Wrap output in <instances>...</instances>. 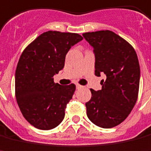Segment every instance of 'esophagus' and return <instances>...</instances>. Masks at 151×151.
<instances>
[{"instance_id": "obj_1", "label": "esophagus", "mask_w": 151, "mask_h": 151, "mask_svg": "<svg viewBox=\"0 0 151 151\" xmlns=\"http://www.w3.org/2000/svg\"><path fill=\"white\" fill-rule=\"evenodd\" d=\"M81 88H82V86H81V85H78V84H77V85H76V89H81Z\"/></svg>"}]
</instances>
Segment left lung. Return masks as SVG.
Wrapping results in <instances>:
<instances>
[{
  "instance_id": "obj_1",
  "label": "left lung",
  "mask_w": 151,
  "mask_h": 151,
  "mask_svg": "<svg viewBox=\"0 0 151 151\" xmlns=\"http://www.w3.org/2000/svg\"><path fill=\"white\" fill-rule=\"evenodd\" d=\"M83 37L93 47L95 76H106L100 90L90 89L87 116L98 127L112 128L128 117L137 100L141 72L137 52L110 30L85 33Z\"/></svg>"
}]
</instances>
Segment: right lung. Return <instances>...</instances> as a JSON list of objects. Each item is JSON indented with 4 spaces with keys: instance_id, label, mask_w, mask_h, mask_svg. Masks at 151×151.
<instances>
[{
    "instance_id": "obj_1",
    "label": "right lung",
    "mask_w": 151,
    "mask_h": 151,
    "mask_svg": "<svg viewBox=\"0 0 151 151\" xmlns=\"http://www.w3.org/2000/svg\"><path fill=\"white\" fill-rule=\"evenodd\" d=\"M80 34L47 31L22 52L15 70V97L23 116L34 127L51 130L65 117L76 86L54 83L65 65L70 48L81 41Z\"/></svg>"
}]
</instances>
